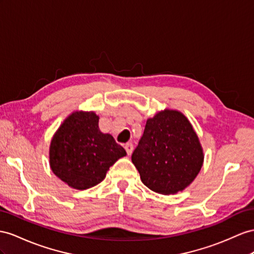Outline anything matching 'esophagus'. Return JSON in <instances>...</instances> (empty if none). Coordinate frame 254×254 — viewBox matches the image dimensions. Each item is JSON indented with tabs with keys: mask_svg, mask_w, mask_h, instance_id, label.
<instances>
[{
	"mask_svg": "<svg viewBox=\"0 0 254 254\" xmlns=\"http://www.w3.org/2000/svg\"><path fill=\"white\" fill-rule=\"evenodd\" d=\"M125 149H126L127 153L128 155H131V153H132V151H133V144H132V142H127V144H126V145H125Z\"/></svg>",
	"mask_w": 254,
	"mask_h": 254,
	"instance_id": "obj_1",
	"label": "esophagus"
}]
</instances>
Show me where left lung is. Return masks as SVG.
Segmentation results:
<instances>
[{
    "mask_svg": "<svg viewBox=\"0 0 254 254\" xmlns=\"http://www.w3.org/2000/svg\"><path fill=\"white\" fill-rule=\"evenodd\" d=\"M203 160L198 137L189 120L168 109L147 120L132 154L142 184L161 194L183 191L197 176Z\"/></svg>",
    "mask_w": 254,
    "mask_h": 254,
    "instance_id": "1",
    "label": "left lung"
}]
</instances>
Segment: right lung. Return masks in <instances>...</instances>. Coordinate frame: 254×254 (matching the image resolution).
<instances>
[{
  "mask_svg": "<svg viewBox=\"0 0 254 254\" xmlns=\"http://www.w3.org/2000/svg\"><path fill=\"white\" fill-rule=\"evenodd\" d=\"M126 150L99 128L94 113L77 112L63 122L50 145V167L69 187L86 190L99 185Z\"/></svg>",
  "mask_w": 254,
  "mask_h": 254,
  "instance_id": "obj_1",
  "label": "right lung"
}]
</instances>
